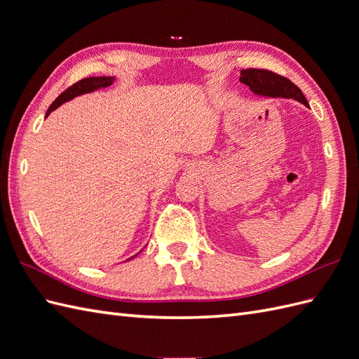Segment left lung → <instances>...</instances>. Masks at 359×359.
<instances>
[{"label": "left lung", "instance_id": "left-lung-1", "mask_svg": "<svg viewBox=\"0 0 359 359\" xmlns=\"http://www.w3.org/2000/svg\"><path fill=\"white\" fill-rule=\"evenodd\" d=\"M240 81L250 86L255 94L268 97H287L295 99L304 104H309L306 97L298 86L285 76H280L271 70L264 69H247L241 70Z\"/></svg>", "mask_w": 359, "mask_h": 359}]
</instances>
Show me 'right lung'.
<instances>
[{"mask_svg": "<svg viewBox=\"0 0 359 359\" xmlns=\"http://www.w3.org/2000/svg\"><path fill=\"white\" fill-rule=\"evenodd\" d=\"M112 82H114L112 76H109V78H106V76H99V78H85V79L78 81V82L73 83L72 86H69V88H67L66 91H62V93L57 97L55 102H53V103L49 106V109H48V112H46V116H48L52 111H55L57 107L61 106L64 102L72 100L73 97L85 94V93H91V91L99 90V88H106V86L112 85ZM130 259H132V257H130ZM127 260H128V259H127Z\"/></svg>", "mask_w": 359, "mask_h": 359, "instance_id": "right-lung-1", "label": "right lung"}]
</instances>
